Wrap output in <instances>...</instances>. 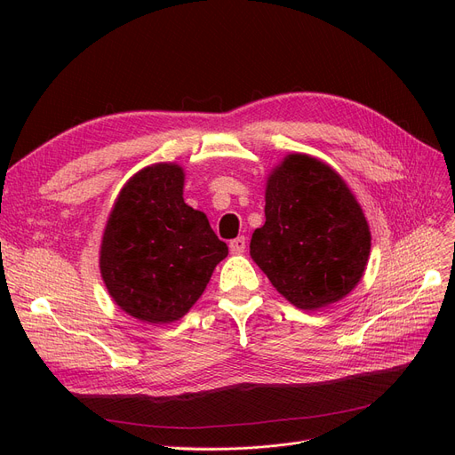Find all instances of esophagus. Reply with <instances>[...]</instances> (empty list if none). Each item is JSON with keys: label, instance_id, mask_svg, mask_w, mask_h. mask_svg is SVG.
<instances>
[{"label": "esophagus", "instance_id": "34e87169", "mask_svg": "<svg viewBox=\"0 0 455 455\" xmlns=\"http://www.w3.org/2000/svg\"><path fill=\"white\" fill-rule=\"evenodd\" d=\"M244 249H246V239H244V237H237V239H233V241L229 243L231 254H243Z\"/></svg>", "mask_w": 455, "mask_h": 455}]
</instances>
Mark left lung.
Instances as JSON below:
<instances>
[{
  "mask_svg": "<svg viewBox=\"0 0 455 455\" xmlns=\"http://www.w3.org/2000/svg\"><path fill=\"white\" fill-rule=\"evenodd\" d=\"M370 241L359 201L330 164L291 154L269 172L251 256L292 306L315 311L346 298L363 279Z\"/></svg>",
  "mask_w": 455,
  "mask_h": 455,
  "instance_id": "8db88e82",
  "label": "left lung"
}]
</instances>
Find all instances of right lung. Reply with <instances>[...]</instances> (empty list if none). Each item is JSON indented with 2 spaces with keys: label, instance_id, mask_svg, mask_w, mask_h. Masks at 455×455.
I'll use <instances>...</instances> for the list:
<instances>
[{
  "label": "right lung",
  "instance_id": "add662e5",
  "mask_svg": "<svg viewBox=\"0 0 455 455\" xmlns=\"http://www.w3.org/2000/svg\"><path fill=\"white\" fill-rule=\"evenodd\" d=\"M184 169L156 163L132 174L109 211L100 275L116 306L148 324L194 307L228 256L204 212L184 201Z\"/></svg>",
  "mask_w": 455,
  "mask_h": 455
}]
</instances>
